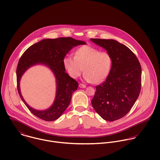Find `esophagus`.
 <instances>
[{
  "instance_id": "34e87169",
  "label": "esophagus",
  "mask_w": 160,
  "mask_h": 160,
  "mask_svg": "<svg viewBox=\"0 0 160 160\" xmlns=\"http://www.w3.org/2000/svg\"><path fill=\"white\" fill-rule=\"evenodd\" d=\"M79 87H80V88H85V87H86V85H83V84H82V83H80V84H79Z\"/></svg>"
}]
</instances>
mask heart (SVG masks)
<instances>
[{"label":"heart","mask_w":160,"mask_h":160,"mask_svg":"<svg viewBox=\"0 0 160 160\" xmlns=\"http://www.w3.org/2000/svg\"><path fill=\"white\" fill-rule=\"evenodd\" d=\"M63 65L70 77L76 79L80 76L83 68V78L88 82L99 83L104 81L110 73L113 57L107 51H101L89 45L77 48L74 57L66 55Z\"/></svg>","instance_id":"heart-1"}]
</instances>
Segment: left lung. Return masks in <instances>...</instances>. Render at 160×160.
Wrapping results in <instances>:
<instances>
[{
  "label": "left lung",
  "mask_w": 160,
  "mask_h": 160,
  "mask_svg": "<svg viewBox=\"0 0 160 160\" xmlns=\"http://www.w3.org/2000/svg\"><path fill=\"white\" fill-rule=\"evenodd\" d=\"M113 57L106 80L97 85L92 105L104 120L113 122L125 117L137 100L142 86V68L135 54L127 46L112 39L90 38Z\"/></svg>",
  "instance_id": "left-lung-1"
}]
</instances>
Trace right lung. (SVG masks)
Instances as JSON below:
<instances>
[{"mask_svg":"<svg viewBox=\"0 0 160 160\" xmlns=\"http://www.w3.org/2000/svg\"><path fill=\"white\" fill-rule=\"evenodd\" d=\"M85 44V42L71 37L43 39L31 45L22 54L16 71L17 90L26 107L35 116L45 121H53L58 118L68 107L72 93L77 90L78 83L65 72L63 59L73 47ZM38 63L47 65L55 74L57 80L55 102L50 108L44 111H36L28 106L19 92V82L21 75L30 66Z\"/></svg>","mask_w":160,"mask_h":160,"instance_id":"add662e5","label":"right lung"}]
</instances>
